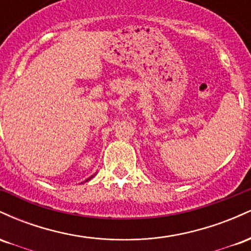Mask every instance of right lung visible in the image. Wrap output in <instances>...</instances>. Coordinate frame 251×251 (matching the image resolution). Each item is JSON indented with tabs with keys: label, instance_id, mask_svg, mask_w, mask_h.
Masks as SVG:
<instances>
[{
	"label": "right lung",
	"instance_id": "right-lung-1",
	"mask_svg": "<svg viewBox=\"0 0 251 251\" xmlns=\"http://www.w3.org/2000/svg\"><path fill=\"white\" fill-rule=\"evenodd\" d=\"M94 176H96V174H94L93 176H91V177H89V178H87V179H86L85 181H88V180H91V179H92V178H93V177H94Z\"/></svg>",
	"mask_w": 251,
	"mask_h": 251
}]
</instances>
